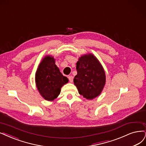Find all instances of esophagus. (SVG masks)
<instances>
[{
	"label": "esophagus",
	"mask_w": 146,
	"mask_h": 146,
	"mask_svg": "<svg viewBox=\"0 0 146 146\" xmlns=\"http://www.w3.org/2000/svg\"><path fill=\"white\" fill-rule=\"evenodd\" d=\"M68 78L69 81H70V82H73V77L72 76H68Z\"/></svg>",
	"instance_id": "obj_1"
}]
</instances>
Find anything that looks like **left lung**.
Returning a JSON list of instances; mask_svg holds the SVG:
<instances>
[{
  "label": "left lung",
  "instance_id": "obj_1",
  "mask_svg": "<svg viewBox=\"0 0 146 146\" xmlns=\"http://www.w3.org/2000/svg\"><path fill=\"white\" fill-rule=\"evenodd\" d=\"M77 74L73 79L79 94L92 100L99 96L106 84V74L101 63L93 54L87 53L79 58Z\"/></svg>",
  "mask_w": 146,
  "mask_h": 146
}]
</instances>
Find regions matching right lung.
<instances>
[{"mask_svg":"<svg viewBox=\"0 0 146 146\" xmlns=\"http://www.w3.org/2000/svg\"><path fill=\"white\" fill-rule=\"evenodd\" d=\"M35 84L43 99L53 101L61 93L62 86L68 82L55 64V59L52 55H46L42 59L35 73Z\"/></svg>","mask_w":146,"mask_h":146,"instance_id":"right-lung-1","label":"right lung"}]
</instances>
